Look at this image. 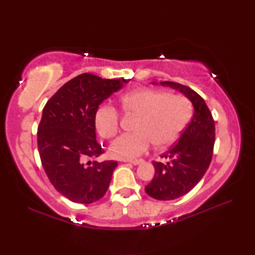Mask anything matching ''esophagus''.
<instances>
[{"mask_svg": "<svg viewBox=\"0 0 255 255\" xmlns=\"http://www.w3.org/2000/svg\"><path fill=\"white\" fill-rule=\"evenodd\" d=\"M130 162L131 164H133V165H139V164H141V163H143V160H132V161H129Z\"/></svg>", "mask_w": 255, "mask_h": 255, "instance_id": "1", "label": "esophagus"}]
</instances>
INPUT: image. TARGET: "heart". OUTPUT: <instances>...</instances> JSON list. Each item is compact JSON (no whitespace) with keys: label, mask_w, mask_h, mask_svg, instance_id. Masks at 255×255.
<instances>
[{"label":"heart","mask_w":255,"mask_h":255,"mask_svg":"<svg viewBox=\"0 0 255 255\" xmlns=\"http://www.w3.org/2000/svg\"><path fill=\"white\" fill-rule=\"evenodd\" d=\"M125 114L137 116L132 133H125L110 147L112 156L132 160L147 152L152 143L156 149L169 147L175 141L191 117V103L185 96L154 89L128 92L121 99ZM100 136L115 137L119 130V113L113 106L97 108L94 117Z\"/></svg>","instance_id":"b5f03b06"}]
</instances>
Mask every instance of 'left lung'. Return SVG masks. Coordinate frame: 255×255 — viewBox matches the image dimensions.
<instances>
[{
  "label": "left lung",
  "instance_id": "1",
  "mask_svg": "<svg viewBox=\"0 0 255 255\" xmlns=\"http://www.w3.org/2000/svg\"><path fill=\"white\" fill-rule=\"evenodd\" d=\"M160 85L180 91L194 106L193 117L177 143L162 155L169 161L152 162L154 176L144 187L145 193L154 199L173 200L192 191L209 167L215 144V122L203 97L191 88L169 81Z\"/></svg>",
  "mask_w": 255,
  "mask_h": 255
}]
</instances>
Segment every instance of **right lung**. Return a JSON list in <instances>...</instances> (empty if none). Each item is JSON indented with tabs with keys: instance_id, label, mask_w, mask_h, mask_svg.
<instances>
[{
	"instance_id": "1",
	"label": "right lung",
	"mask_w": 255,
	"mask_h": 255,
	"mask_svg": "<svg viewBox=\"0 0 255 255\" xmlns=\"http://www.w3.org/2000/svg\"><path fill=\"white\" fill-rule=\"evenodd\" d=\"M129 81L83 73L46 103L37 131L38 151L50 183L71 202L91 204L107 192L117 161H91L104 153L96 141L94 117L101 103Z\"/></svg>"
}]
</instances>
